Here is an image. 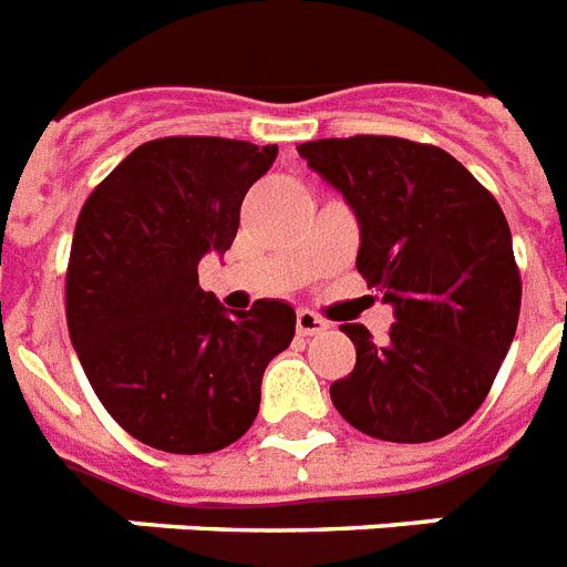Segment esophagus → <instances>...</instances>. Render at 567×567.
Wrapping results in <instances>:
<instances>
[{
	"label": "esophagus",
	"mask_w": 567,
	"mask_h": 567,
	"mask_svg": "<svg viewBox=\"0 0 567 567\" xmlns=\"http://www.w3.org/2000/svg\"><path fill=\"white\" fill-rule=\"evenodd\" d=\"M295 327H298V333L301 336H318V333H324L330 324H327L321 316H316V312L298 310V316H295Z\"/></svg>",
	"instance_id": "obj_1"
}]
</instances>
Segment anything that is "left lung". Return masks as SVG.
I'll list each match as a JSON object with an SVG mask.
<instances>
[{
	"instance_id": "1",
	"label": "left lung",
	"mask_w": 567,
	"mask_h": 567,
	"mask_svg": "<svg viewBox=\"0 0 567 567\" xmlns=\"http://www.w3.org/2000/svg\"><path fill=\"white\" fill-rule=\"evenodd\" d=\"M298 153L350 203L359 275L394 307L382 344L341 324L357 364L330 400L377 441L446 437L481 409L516 336L522 275L502 205L434 144L353 135Z\"/></svg>"
}]
</instances>
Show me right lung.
I'll list each match as a JSON object with an SVG mask.
<instances>
[{"instance_id":"1","label":"right lung","mask_w":567,"mask_h":567,"mask_svg":"<svg viewBox=\"0 0 567 567\" xmlns=\"http://www.w3.org/2000/svg\"><path fill=\"white\" fill-rule=\"evenodd\" d=\"M278 144L167 135L135 147L83 203L65 269V321L89 385L135 441L205 455L249 432L266 364L289 348L284 301L226 307L199 287L231 249L246 190Z\"/></svg>"}]
</instances>
